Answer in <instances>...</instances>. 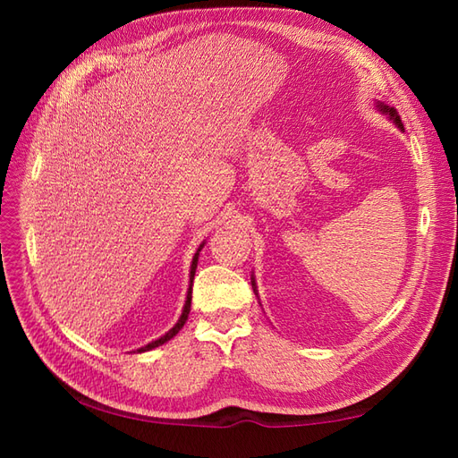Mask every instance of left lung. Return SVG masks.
<instances>
[{
	"label": "left lung",
	"mask_w": 458,
	"mask_h": 458,
	"mask_svg": "<svg viewBox=\"0 0 458 458\" xmlns=\"http://www.w3.org/2000/svg\"><path fill=\"white\" fill-rule=\"evenodd\" d=\"M382 110H384L386 114H390V115H392V120L397 123V128H403L400 114H397V110H395V108H390V106H382ZM251 285H254V284H251ZM254 287H256V285H254Z\"/></svg>",
	"instance_id": "8db88e82"
}]
</instances>
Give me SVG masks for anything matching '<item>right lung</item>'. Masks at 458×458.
I'll list each match as a JSON object with an SVG mask.
<instances>
[{"mask_svg": "<svg viewBox=\"0 0 458 458\" xmlns=\"http://www.w3.org/2000/svg\"><path fill=\"white\" fill-rule=\"evenodd\" d=\"M204 246V244H202ZM200 246V248H202ZM200 248H199V251H200ZM199 251L197 254H194V258H192V266H191V287H189V293H187V301H184V307H182V315H181V318H179V323L174 325L167 335H163L161 338H157L155 340V343H149L148 346H143V348H140V352H143V350H151V348H155V346H161L163 343H167V340H171L174 335L179 333V330L182 328V325L187 323V318H189V313H191V299H192V279H194V271H197V261H199Z\"/></svg>", "mask_w": 458, "mask_h": 458, "instance_id": "add662e5", "label": "right lung"}]
</instances>
